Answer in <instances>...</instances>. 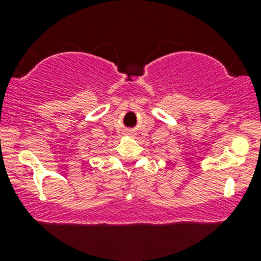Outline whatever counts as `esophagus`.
I'll use <instances>...</instances> for the list:
<instances>
[{"instance_id": "1", "label": "esophagus", "mask_w": 261, "mask_h": 261, "mask_svg": "<svg viewBox=\"0 0 261 261\" xmlns=\"http://www.w3.org/2000/svg\"><path fill=\"white\" fill-rule=\"evenodd\" d=\"M127 135H133V134H131V133H127Z\"/></svg>"}]
</instances>
